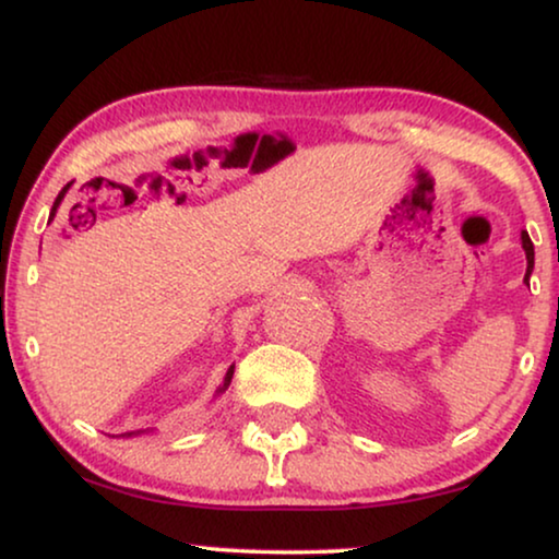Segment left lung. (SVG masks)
Wrapping results in <instances>:
<instances>
[{
    "mask_svg": "<svg viewBox=\"0 0 559 559\" xmlns=\"http://www.w3.org/2000/svg\"><path fill=\"white\" fill-rule=\"evenodd\" d=\"M522 245H524V252H526V275L524 281L530 284V275H532V267H534V245L530 240V235H526V229L522 233Z\"/></svg>",
    "mask_w": 559,
    "mask_h": 559,
    "instance_id": "1",
    "label": "left lung"
}]
</instances>
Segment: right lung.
<instances>
[{"mask_svg":"<svg viewBox=\"0 0 559 559\" xmlns=\"http://www.w3.org/2000/svg\"><path fill=\"white\" fill-rule=\"evenodd\" d=\"M69 186H71V183H66V186H63V189H61V193H58V197H56V202H53V212H50V217H53V214H56V210H58V204H61V199L66 197V191H69ZM233 373H235V368H229V370H227V376H225V383H222V385H219V391H217V393H222V391H225V389H227V385H229V381H233ZM132 435H143V429H138V431H124V435H122V437H132Z\"/></svg>","mask_w":559,"mask_h":559,"instance_id":"right-lung-1","label":"right lung"}]
</instances>
